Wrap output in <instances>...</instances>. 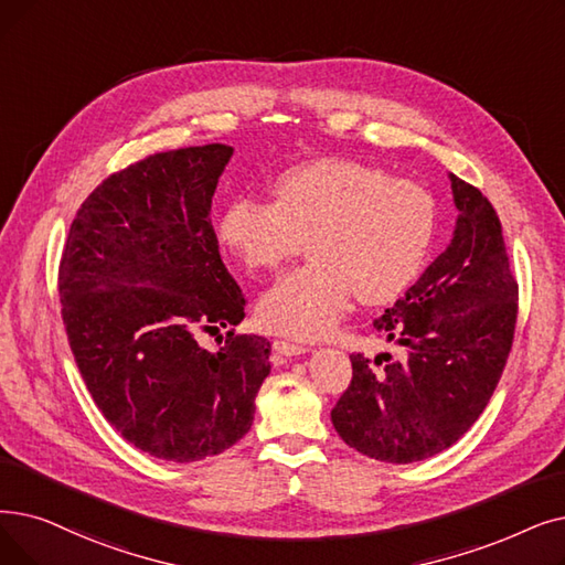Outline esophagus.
Instances as JSON below:
<instances>
[{
  "mask_svg": "<svg viewBox=\"0 0 565 565\" xmlns=\"http://www.w3.org/2000/svg\"><path fill=\"white\" fill-rule=\"evenodd\" d=\"M273 351L277 355H284V358H292V355H302L307 351V347H302V343H296V341H286V339H275L273 341Z\"/></svg>",
  "mask_w": 565,
  "mask_h": 565,
  "instance_id": "1",
  "label": "esophagus"
}]
</instances>
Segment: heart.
Masks as SVG:
<instances>
[{
  "instance_id": "b5f03b06",
  "label": "heart",
  "mask_w": 565,
  "mask_h": 565,
  "mask_svg": "<svg viewBox=\"0 0 565 565\" xmlns=\"http://www.w3.org/2000/svg\"><path fill=\"white\" fill-rule=\"evenodd\" d=\"M275 203L237 199L222 216V239L249 269H273L305 252L311 263L269 288L258 321L273 332H328L351 292L362 305L397 300L420 277L436 235L431 193L379 168L318 159L273 184Z\"/></svg>"
}]
</instances>
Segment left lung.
<instances>
[{"instance_id": "left-lung-1", "label": "left lung", "mask_w": 565, "mask_h": 565, "mask_svg": "<svg viewBox=\"0 0 565 565\" xmlns=\"http://www.w3.org/2000/svg\"><path fill=\"white\" fill-rule=\"evenodd\" d=\"M450 182L459 210L450 244L374 321L404 353H353L351 385L330 413L337 434L379 461L450 448L492 399L512 349L520 286L499 214L478 186L452 173Z\"/></svg>"}]
</instances>
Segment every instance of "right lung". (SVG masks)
<instances>
[{"label": "right lung", "mask_w": 565, "mask_h": 565, "mask_svg": "<svg viewBox=\"0 0 565 565\" xmlns=\"http://www.w3.org/2000/svg\"><path fill=\"white\" fill-rule=\"evenodd\" d=\"M231 154L210 142L117 170L83 201L62 249V321L89 395L129 444L166 461L237 444L269 374V341L233 330L247 298L210 218ZM218 327L232 330L210 354L198 332Z\"/></svg>", "instance_id": "1"}]
</instances>
